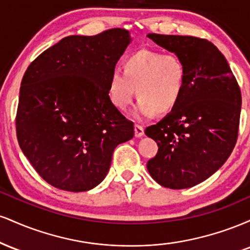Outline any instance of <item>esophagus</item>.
Wrapping results in <instances>:
<instances>
[{
	"instance_id": "obj_1",
	"label": "esophagus",
	"mask_w": 250,
	"mask_h": 250,
	"mask_svg": "<svg viewBox=\"0 0 250 250\" xmlns=\"http://www.w3.org/2000/svg\"><path fill=\"white\" fill-rule=\"evenodd\" d=\"M134 129H135V136H136V137H141V136H143V135H145V129H143L142 125H135Z\"/></svg>"
}]
</instances>
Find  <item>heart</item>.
<instances>
[{"label": "heart", "mask_w": 250, "mask_h": 250, "mask_svg": "<svg viewBox=\"0 0 250 250\" xmlns=\"http://www.w3.org/2000/svg\"><path fill=\"white\" fill-rule=\"evenodd\" d=\"M123 69L115 68L111 71L109 97L117 109L125 111L136 90L140 102L135 116L139 119L151 117L155 113H169L183 95L186 67L176 54L140 50L125 59Z\"/></svg>", "instance_id": "obj_1"}]
</instances>
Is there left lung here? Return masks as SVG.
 <instances>
[{"label": "left lung", "mask_w": 250, "mask_h": 250, "mask_svg": "<svg viewBox=\"0 0 250 250\" xmlns=\"http://www.w3.org/2000/svg\"><path fill=\"white\" fill-rule=\"evenodd\" d=\"M181 57L186 87L165 119L146 128L159 150L147 163L159 185L185 189L211 176L231 154L239 135L241 90L221 51L208 40L149 34Z\"/></svg>", "instance_id": "obj_1"}]
</instances>
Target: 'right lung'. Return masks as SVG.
<instances>
[{
	"label": "right lung",
	"mask_w": 250,
	"mask_h": 250,
	"mask_svg": "<svg viewBox=\"0 0 250 250\" xmlns=\"http://www.w3.org/2000/svg\"><path fill=\"white\" fill-rule=\"evenodd\" d=\"M130 42L113 28L67 36L30 63L20 89L16 134L43 180L62 190L101 183L114 149L134 136V123L109 97V77Z\"/></svg>",
	"instance_id": "1"
}]
</instances>
